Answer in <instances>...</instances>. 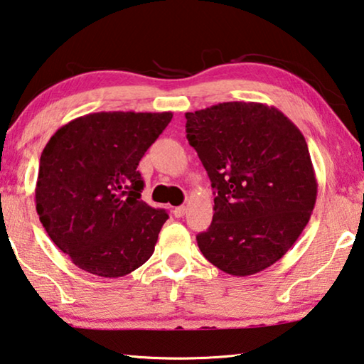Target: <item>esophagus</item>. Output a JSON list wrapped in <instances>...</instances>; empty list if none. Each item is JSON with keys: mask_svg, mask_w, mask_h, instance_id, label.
Returning a JSON list of instances; mask_svg holds the SVG:
<instances>
[{"mask_svg": "<svg viewBox=\"0 0 364 364\" xmlns=\"http://www.w3.org/2000/svg\"><path fill=\"white\" fill-rule=\"evenodd\" d=\"M184 213H186V207H184V205H180V207H175L173 208V215H175L176 218H181Z\"/></svg>", "mask_w": 364, "mask_h": 364, "instance_id": "esophagus-1", "label": "esophagus"}]
</instances>
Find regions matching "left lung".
<instances>
[{
  "label": "left lung",
  "instance_id": "8db88e82",
  "mask_svg": "<svg viewBox=\"0 0 364 364\" xmlns=\"http://www.w3.org/2000/svg\"><path fill=\"white\" fill-rule=\"evenodd\" d=\"M186 138L215 189L213 220L197 245L215 267L250 276L292 247L318 183L304 134L276 107L221 102L186 114Z\"/></svg>",
  "mask_w": 364,
  "mask_h": 364
}]
</instances>
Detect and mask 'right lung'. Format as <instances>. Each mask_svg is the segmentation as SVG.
<instances>
[{"label":"right lung","instance_id":"add662e5","mask_svg":"<svg viewBox=\"0 0 364 364\" xmlns=\"http://www.w3.org/2000/svg\"><path fill=\"white\" fill-rule=\"evenodd\" d=\"M171 112H96L60 127L40 157L35 200L48 236L78 268L120 278L149 260L168 215L141 200L139 160Z\"/></svg>","mask_w":364,"mask_h":364}]
</instances>
